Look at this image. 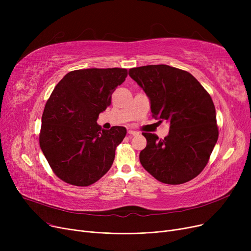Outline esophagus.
I'll return each mask as SVG.
<instances>
[{"mask_svg":"<svg viewBox=\"0 0 251 251\" xmlns=\"http://www.w3.org/2000/svg\"><path fill=\"white\" fill-rule=\"evenodd\" d=\"M128 134L135 136V135H138V132H136V131H134V130H128Z\"/></svg>","mask_w":251,"mask_h":251,"instance_id":"esophagus-1","label":"esophagus"}]
</instances>
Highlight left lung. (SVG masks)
I'll return each instance as SVG.
<instances>
[{"mask_svg":"<svg viewBox=\"0 0 251 251\" xmlns=\"http://www.w3.org/2000/svg\"><path fill=\"white\" fill-rule=\"evenodd\" d=\"M129 75L150 98L152 118L170 123L164 139L142 133L147 138L139 154L142 167L156 180L172 185L199 176L219 137L208 92L189 72L168 65L131 68Z\"/></svg>","mask_w":251,"mask_h":251,"instance_id":"8db88e82","label":"left lung"}]
</instances>
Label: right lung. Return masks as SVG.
I'll return each instance as SVG.
<instances>
[{"label": "right lung", "mask_w": 251, "mask_h": 251, "mask_svg": "<svg viewBox=\"0 0 251 251\" xmlns=\"http://www.w3.org/2000/svg\"><path fill=\"white\" fill-rule=\"evenodd\" d=\"M127 75L124 68L74 70L52 90L42 117L39 146L52 172L62 181L89 186L112 167L126 128L103 130L97 120Z\"/></svg>", "instance_id": "obj_1"}]
</instances>
